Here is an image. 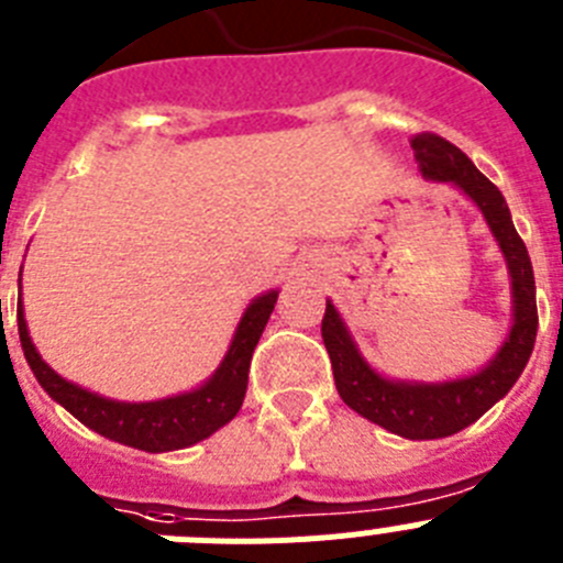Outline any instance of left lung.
Wrapping results in <instances>:
<instances>
[{
	"label": "left lung",
	"instance_id": "obj_1",
	"mask_svg": "<svg viewBox=\"0 0 563 563\" xmlns=\"http://www.w3.org/2000/svg\"><path fill=\"white\" fill-rule=\"evenodd\" d=\"M422 177L437 183H451L465 191L485 213L494 231L507 271L514 282V327L505 338V346L485 369L471 377L449 383H395L377 375L355 350L350 332L338 318L335 307L327 305L321 321V338L330 352L332 375L341 400L366 420L377 422L391 434L406 440H440L462 431L479 420L496 400L510 391L527 361L533 355L539 310H536V278L527 247L516 233L507 202L499 188L467 161V154L434 132H420L411 141Z\"/></svg>",
	"mask_w": 563,
	"mask_h": 563
}]
</instances>
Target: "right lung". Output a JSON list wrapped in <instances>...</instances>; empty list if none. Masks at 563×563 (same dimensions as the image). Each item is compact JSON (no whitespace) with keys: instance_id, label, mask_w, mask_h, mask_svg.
Returning <instances> with one entry per match:
<instances>
[{"instance_id":"obj_1","label":"right lung","mask_w":563,"mask_h":563,"mask_svg":"<svg viewBox=\"0 0 563 563\" xmlns=\"http://www.w3.org/2000/svg\"><path fill=\"white\" fill-rule=\"evenodd\" d=\"M276 298L278 290H271L247 307L242 321H239L225 361L220 363V369L213 372L206 386L188 391V395H177L157 402H114L58 377L42 361V355L30 341L22 301L16 305L19 341H22L24 357H27L36 380L42 383V389L53 400L62 402L76 420H81L87 429L98 431L109 440L157 454V451L188 449V445L206 440V437H211L213 431L222 429L225 422L236 417L247 391L253 350H256L258 338L265 332L267 318L276 307Z\"/></svg>"}]
</instances>
